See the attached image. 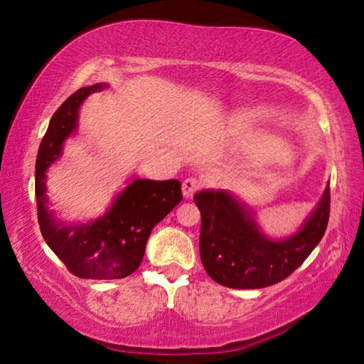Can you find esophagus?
<instances>
[{"label": "esophagus", "mask_w": 364, "mask_h": 364, "mask_svg": "<svg viewBox=\"0 0 364 364\" xmlns=\"http://www.w3.org/2000/svg\"><path fill=\"white\" fill-rule=\"evenodd\" d=\"M202 188V181L197 180V178H186V180L183 181V196L186 197V199H191L197 191Z\"/></svg>", "instance_id": "obj_1"}]
</instances>
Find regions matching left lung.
<instances>
[{
	"mask_svg": "<svg viewBox=\"0 0 364 364\" xmlns=\"http://www.w3.org/2000/svg\"><path fill=\"white\" fill-rule=\"evenodd\" d=\"M200 210V260L207 274L231 289H262L292 274L324 236L331 191H324L304 228L284 241H271L258 231L252 215L226 191L194 196Z\"/></svg>",
	"mask_w": 364,
	"mask_h": 364,
	"instance_id": "1",
	"label": "left lung"
}]
</instances>
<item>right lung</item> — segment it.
Instances as JSON below:
<instances>
[{
	"instance_id": "obj_1",
	"label": "right lung",
	"mask_w": 364,
	"mask_h": 364,
	"mask_svg": "<svg viewBox=\"0 0 364 364\" xmlns=\"http://www.w3.org/2000/svg\"><path fill=\"white\" fill-rule=\"evenodd\" d=\"M104 85L85 86L54 112L35 165V194L43 237L72 274L83 279H122L143 262L152 228L183 199L178 180H134L109 212L90 225H65L46 205V170L60 157L65 138L77 128L80 104Z\"/></svg>"
}]
</instances>
